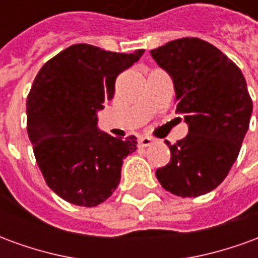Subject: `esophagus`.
<instances>
[{"mask_svg":"<svg viewBox=\"0 0 258 258\" xmlns=\"http://www.w3.org/2000/svg\"><path fill=\"white\" fill-rule=\"evenodd\" d=\"M138 142H140V146H144V148H146V146H149L153 144V140H152V138H149V137H141Z\"/></svg>","mask_w":258,"mask_h":258,"instance_id":"esophagus-1","label":"esophagus"}]
</instances>
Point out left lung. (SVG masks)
<instances>
[{"mask_svg":"<svg viewBox=\"0 0 258 258\" xmlns=\"http://www.w3.org/2000/svg\"><path fill=\"white\" fill-rule=\"evenodd\" d=\"M174 83L177 113L188 135L171 145L167 166L156 170L162 186L181 198L210 192L225 179L240 151L253 102L240 69L227 55L195 37L152 49Z\"/></svg>","mask_w":258,"mask_h":258,"instance_id":"left-lung-1","label":"left lung"}]
</instances>
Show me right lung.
I'll return each mask as SVG.
<instances>
[{"label": "right lung", "mask_w": 258, "mask_h": 258, "mask_svg": "<svg viewBox=\"0 0 258 258\" xmlns=\"http://www.w3.org/2000/svg\"><path fill=\"white\" fill-rule=\"evenodd\" d=\"M74 44L44 64L26 102L27 134L47 185L72 205L94 207L120 184L137 138L96 127V112L114 95L117 76L142 56Z\"/></svg>", "instance_id": "right-lung-1"}]
</instances>
